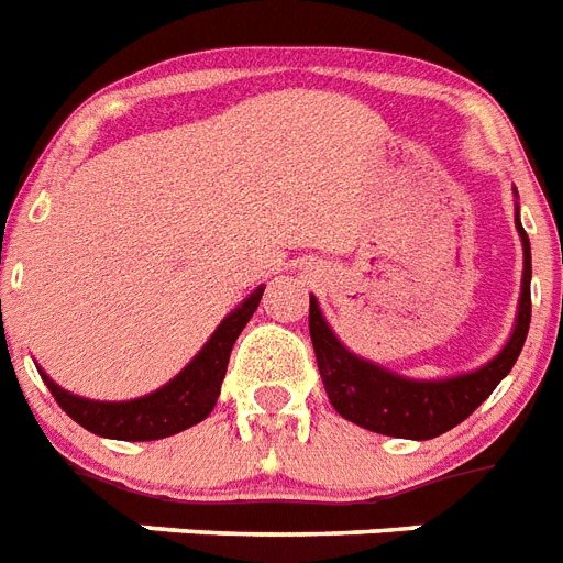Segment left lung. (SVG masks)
<instances>
[{
    "instance_id": "1",
    "label": "left lung",
    "mask_w": 563,
    "mask_h": 563,
    "mask_svg": "<svg viewBox=\"0 0 563 563\" xmlns=\"http://www.w3.org/2000/svg\"><path fill=\"white\" fill-rule=\"evenodd\" d=\"M515 227L523 244V278H520L515 328L500 352L474 372L421 380V377H407L393 368L377 366L340 343V336L331 331L328 319L319 310L317 296H310V343L317 352L319 377L325 384L328 401L334 404L340 416L357 427H366L372 433L424 442V439H435L453 430L497 389V384L509 375L515 360L520 357V349L529 334V319H532V294H529L532 250H529V235L523 232L517 203Z\"/></svg>"
}]
</instances>
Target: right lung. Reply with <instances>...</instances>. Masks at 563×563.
I'll use <instances>...</instances> for the list:
<instances>
[{"label":"right lung","instance_id":"right-lung-1","mask_svg":"<svg viewBox=\"0 0 563 563\" xmlns=\"http://www.w3.org/2000/svg\"><path fill=\"white\" fill-rule=\"evenodd\" d=\"M264 285H258L244 302L232 313L223 317L214 334L206 340V345L191 357L179 375H174L165 386L142 398L130 401H92L80 395L66 393L52 377L40 368V377L52 389L54 401L60 404L63 412L75 418L89 433L103 435V439H121V442H156L168 439L174 433H183L188 427L200 424L218 404L220 384L227 377L229 354L232 345L241 336L244 325L253 319L255 308L261 302Z\"/></svg>","mask_w":563,"mask_h":563}]
</instances>
